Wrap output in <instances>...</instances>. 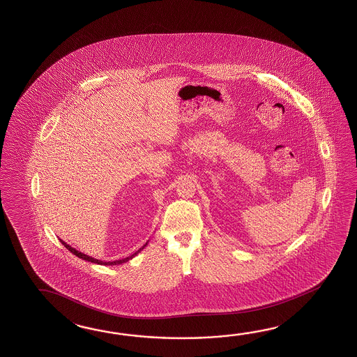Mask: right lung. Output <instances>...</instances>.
<instances>
[{"instance_id": "1", "label": "right lung", "mask_w": 357, "mask_h": 357, "mask_svg": "<svg viewBox=\"0 0 357 357\" xmlns=\"http://www.w3.org/2000/svg\"><path fill=\"white\" fill-rule=\"evenodd\" d=\"M60 241L62 243V245H63V246H65V248H66V249L70 251V252H73V254L76 255L77 258L83 259V260H86V261H91V263H94V264H100V266H119V264H123V263H126V261L131 260V259L134 258V257H137V254H139L140 251L143 250L145 246L148 245V243H145L143 248H140V249H139L137 252H134L132 255H130V257H128V258L120 259V260H114V261H102V260L91 258V257H89V255H85L84 252H80V251L76 250V249H74V248H71L68 243H65V241H62L61 238Z\"/></svg>"}]
</instances>
